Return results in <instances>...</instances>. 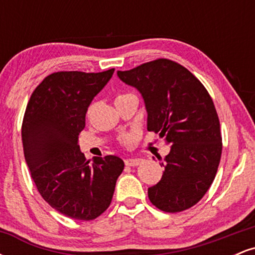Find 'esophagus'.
Masks as SVG:
<instances>
[{"mask_svg":"<svg viewBox=\"0 0 255 255\" xmlns=\"http://www.w3.org/2000/svg\"><path fill=\"white\" fill-rule=\"evenodd\" d=\"M141 163V159L140 158H128V159L125 160V164L127 166H136Z\"/></svg>","mask_w":255,"mask_h":255,"instance_id":"34e87169","label":"esophagus"}]
</instances>
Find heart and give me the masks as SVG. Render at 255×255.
Here are the masks:
<instances>
[{"mask_svg": "<svg viewBox=\"0 0 255 255\" xmlns=\"http://www.w3.org/2000/svg\"><path fill=\"white\" fill-rule=\"evenodd\" d=\"M125 96H127V95H120V96H118V98H121V97H125ZM116 98V99H118ZM134 140V136L131 135V134H126V135H124L121 137V142L122 144H125V145H128V144H130L131 141H133Z\"/></svg>", "mask_w": 255, "mask_h": 255, "instance_id": "heart-1", "label": "heart"}]
</instances>
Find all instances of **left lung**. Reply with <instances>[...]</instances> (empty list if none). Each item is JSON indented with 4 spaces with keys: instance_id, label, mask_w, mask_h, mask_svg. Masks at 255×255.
Here are the masks:
<instances>
[{
    "instance_id": "8db88e82",
    "label": "left lung",
    "mask_w": 255,
    "mask_h": 255,
    "mask_svg": "<svg viewBox=\"0 0 255 255\" xmlns=\"http://www.w3.org/2000/svg\"><path fill=\"white\" fill-rule=\"evenodd\" d=\"M125 84L141 93L147 130L171 145L160 166V181L148 188V199L164 212L194 206L209 191L222 154L217 111L204 85L183 66L166 58L118 72Z\"/></svg>"
}]
</instances>
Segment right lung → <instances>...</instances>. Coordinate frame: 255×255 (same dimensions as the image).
I'll use <instances>...</instances> for the list:
<instances>
[{
  "label": "right lung",
  "instance_id": "1",
  "mask_svg": "<svg viewBox=\"0 0 255 255\" xmlns=\"http://www.w3.org/2000/svg\"><path fill=\"white\" fill-rule=\"evenodd\" d=\"M114 71L52 73L31 95L22 121L25 160L38 192L52 209L79 221L109 207L125 168L116 156L90 163L78 145L87 108Z\"/></svg>",
  "mask_w": 255,
  "mask_h": 255
}]
</instances>
